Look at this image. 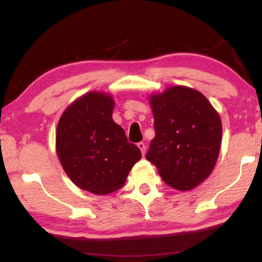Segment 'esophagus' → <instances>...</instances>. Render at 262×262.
<instances>
[{
  "label": "esophagus",
  "mask_w": 262,
  "mask_h": 262,
  "mask_svg": "<svg viewBox=\"0 0 262 262\" xmlns=\"http://www.w3.org/2000/svg\"><path fill=\"white\" fill-rule=\"evenodd\" d=\"M138 148H139V150H141V151H142V155H144V154H145V150H146V145L144 144V143H143V142H141V143H138Z\"/></svg>",
  "instance_id": "34e87169"
}]
</instances>
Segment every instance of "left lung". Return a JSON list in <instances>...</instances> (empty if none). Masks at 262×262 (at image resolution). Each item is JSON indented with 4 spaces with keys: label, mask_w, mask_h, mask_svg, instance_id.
I'll use <instances>...</instances> for the list:
<instances>
[{
    "label": "left lung",
    "mask_w": 262,
    "mask_h": 262,
    "mask_svg": "<svg viewBox=\"0 0 262 262\" xmlns=\"http://www.w3.org/2000/svg\"><path fill=\"white\" fill-rule=\"evenodd\" d=\"M155 138L146 160L178 191H191L212 173L222 143L221 117L202 93L185 85L150 95Z\"/></svg>",
    "instance_id": "obj_1"
}]
</instances>
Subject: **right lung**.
<instances>
[{"label": "right lung", "mask_w": 262, "mask_h": 262, "mask_svg": "<svg viewBox=\"0 0 262 262\" xmlns=\"http://www.w3.org/2000/svg\"><path fill=\"white\" fill-rule=\"evenodd\" d=\"M113 108L108 93L89 92L67 107L57 125L56 152L64 171L93 194L118 191L142 157L114 123Z\"/></svg>", "instance_id": "right-lung-1"}]
</instances>
